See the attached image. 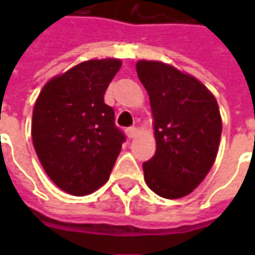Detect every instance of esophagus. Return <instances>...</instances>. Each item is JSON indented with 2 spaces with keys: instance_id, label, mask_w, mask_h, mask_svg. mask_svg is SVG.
<instances>
[{
  "instance_id": "obj_1",
  "label": "esophagus",
  "mask_w": 255,
  "mask_h": 255,
  "mask_svg": "<svg viewBox=\"0 0 255 255\" xmlns=\"http://www.w3.org/2000/svg\"><path fill=\"white\" fill-rule=\"evenodd\" d=\"M125 132H126V136H128L129 139H133V137H136V134H137V129H136L134 126H132V128H128Z\"/></svg>"
}]
</instances>
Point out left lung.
<instances>
[{
	"label": "left lung",
	"instance_id": "8db88e82",
	"mask_svg": "<svg viewBox=\"0 0 255 255\" xmlns=\"http://www.w3.org/2000/svg\"><path fill=\"white\" fill-rule=\"evenodd\" d=\"M136 71L149 93L156 153L143 163L144 181L164 199L190 194L210 171L221 137L213 93L190 75L157 61H139Z\"/></svg>",
	"mask_w": 255,
	"mask_h": 255
}]
</instances>
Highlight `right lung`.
I'll list each match as a JSON object with an SVG mask.
<instances>
[{
  "label": "right lung",
  "instance_id": "add662e5",
  "mask_svg": "<svg viewBox=\"0 0 255 255\" xmlns=\"http://www.w3.org/2000/svg\"><path fill=\"white\" fill-rule=\"evenodd\" d=\"M121 65L111 58L85 61L51 79L35 102V152L49 179L69 194L103 186L126 140L103 101Z\"/></svg>",
  "mask_w": 255,
  "mask_h": 255
}]
</instances>
